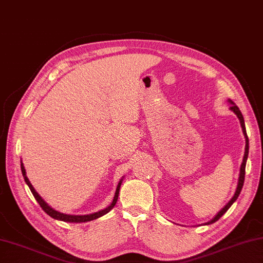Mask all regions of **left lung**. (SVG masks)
Wrapping results in <instances>:
<instances>
[{
  "label": "left lung",
  "mask_w": 263,
  "mask_h": 263,
  "mask_svg": "<svg viewBox=\"0 0 263 263\" xmlns=\"http://www.w3.org/2000/svg\"><path fill=\"white\" fill-rule=\"evenodd\" d=\"M230 103H231V106H230V108H231L234 113L237 114V117L240 120V123H241V128H242V132H243V135L246 137V146H245V155H243V159H242V163H241V167H240V174H239V181H238V186H237V191L234 193V195L231 200H230L229 203L224 206V208L219 211V213L215 216V217L208 222L206 224H213L215 223L216 220H218L222 216L227 213L228 209L230 208L233 204V202L238 199L239 194H240V192L242 190V186H243V181H245V168H246V162H247V157H248V137L246 134V128H245V121H243V117L240 112V109H239L236 105H234L233 101L230 100Z\"/></svg>",
  "instance_id": "8db88e82"
}]
</instances>
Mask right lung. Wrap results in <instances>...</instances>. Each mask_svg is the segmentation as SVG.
I'll return each mask as SVG.
<instances>
[{
  "label": "right lung",
  "mask_w": 263,
  "mask_h": 263,
  "mask_svg": "<svg viewBox=\"0 0 263 263\" xmlns=\"http://www.w3.org/2000/svg\"><path fill=\"white\" fill-rule=\"evenodd\" d=\"M21 168H22V173H23V177L25 179V182L27 183V186L30 187V190L32 192V194H33L34 199L38 201V203L40 204L41 208L45 211L46 214L49 215L50 217L54 218V219H59V220H63V222H71V223H82V222H89V220H93L96 218H99L101 216H104L105 214H107L109 210H112L114 208L115 203H117L118 201V196H119V191H120V186H121V182L122 180H120L119 185L117 187V191H115V195H114V199L112 201V203H110L107 208L104 209V210H100L98 213H95V214H91V215H84V216H75V215H66V214H62V213H59V211L54 210L50 208V206L46 203V202L41 199L40 195L38 193L35 192V190L33 188V186L31 185V182L29 179L26 177V172H25V168H24V165L23 163H21Z\"/></svg>",
  "instance_id": "right-lung-1"
}]
</instances>
